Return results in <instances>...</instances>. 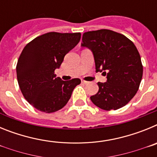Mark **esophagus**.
Segmentation results:
<instances>
[{"label": "esophagus", "instance_id": "1", "mask_svg": "<svg viewBox=\"0 0 157 157\" xmlns=\"http://www.w3.org/2000/svg\"><path fill=\"white\" fill-rule=\"evenodd\" d=\"M82 83H83V84H89L90 83V82H87V81H85V80L82 79Z\"/></svg>", "mask_w": 157, "mask_h": 157}]
</instances>
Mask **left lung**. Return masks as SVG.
Listing matches in <instances>:
<instances>
[{"label":"left lung","instance_id":"8db88e82","mask_svg":"<svg viewBox=\"0 0 157 157\" xmlns=\"http://www.w3.org/2000/svg\"><path fill=\"white\" fill-rule=\"evenodd\" d=\"M81 45L92 51L96 71L107 75L106 82H98L99 90L90 100L106 111L125 106L138 90L143 74L141 56L134 43L113 30L88 31Z\"/></svg>","mask_w":157,"mask_h":157}]
</instances>
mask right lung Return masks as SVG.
Wrapping results in <instances>:
<instances>
[{
	"label": "right lung",
	"mask_w": 157,
	"mask_h": 157,
	"mask_svg": "<svg viewBox=\"0 0 157 157\" xmlns=\"http://www.w3.org/2000/svg\"><path fill=\"white\" fill-rule=\"evenodd\" d=\"M80 38V33L49 32L35 37L23 49L16 65L18 83L25 99L36 109L46 113L61 109L81 83L79 78L63 81L54 74Z\"/></svg>",
	"instance_id": "1"
}]
</instances>
